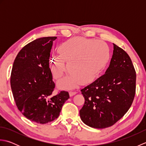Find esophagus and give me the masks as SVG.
<instances>
[{
    "label": "esophagus",
    "mask_w": 146,
    "mask_h": 146,
    "mask_svg": "<svg viewBox=\"0 0 146 146\" xmlns=\"http://www.w3.org/2000/svg\"><path fill=\"white\" fill-rule=\"evenodd\" d=\"M76 94V92H69V94H70V97H72V96L75 95Z\"/></svg>",
    "instance_id": "esophagus-1"
}]
</instances>
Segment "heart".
<instances>
[{
    "label": "heart",
    "instance_id": "heart-1",
    "mask_svg": "<svg viewBox=\"0 0 146 146\" xmlns=\"http://www.w3.org/2000/svg\"><path fill=\"white\" fill-rule=\"evenodd\" d=\"M60 56L51 61V70L56 80L61 79L67 68L70 76L60 84L73 88L78 84L94 80L106 66L110 57L108 46L104 41L83 38H74L63 42L58 48Z\"/></svg>",
    "mask_w": 146,
    "mask_h": 146
}]
</instances>
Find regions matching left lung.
<instances>
[{
	"label": "left lung",
	"mask_w": 146,
	"mask_h": 146,
	"mask_svg": "<svg viewBox=\"0 0 146 146\" xmlns=\"http://www.w3.org/2000/svg\"><path fill=\"white\" fill-rule=\"evenodd\" d=\"M104 75L81 90L85 104L80 116L86 125L104 129L119 120L132 105L136 74L131 58L116 44Z\"/></svg>",
	"instance_id": "left-lung-1"
}]
</instances>
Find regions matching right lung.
I'll return each instance as SVG.
<instances>
[{"label":"right lung","instance_id":"right-lung-1","mask_svg":"<svg viewBox=\"0 0 146 146\" xmlns=\"http://www.w3.org/2000/svg\"><path fill=\"white\" fill-rule=\"evenodd\" d=\"M44 37L29 42L19 52L11 71V86L18 109L31 121L44 124L56 119L68 92L52 95L55 84L49 68L52 42Z\"/></svg>","mask_w":146,"mask_h":146}]
</instances>
